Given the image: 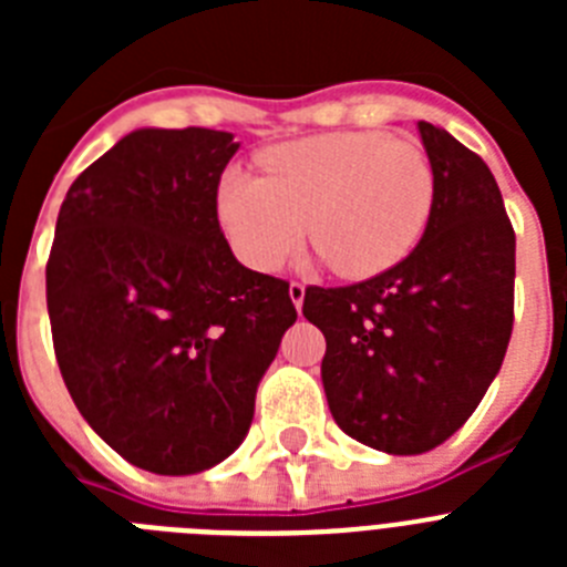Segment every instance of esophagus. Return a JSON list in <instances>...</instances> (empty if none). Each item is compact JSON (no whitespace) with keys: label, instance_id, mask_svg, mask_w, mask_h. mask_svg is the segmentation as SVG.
Returning <instances> with one entry per match:
<instances>
[{"label":"esophagus","instance_id":"esophagus-1","mask_svg":"<svg viewBox=\"0 0 567 567\" xmlns=\"http://www.w3.org/2000/svg\"><path fill=\"white\" fill-rule=\"evenodd\" d=\"M289 298H292V303H295V309H298L300 312V307H303V298H307V287H303V284H289Z\"/></svg>","mask_w":567,"mask_h":567}]
</instances>
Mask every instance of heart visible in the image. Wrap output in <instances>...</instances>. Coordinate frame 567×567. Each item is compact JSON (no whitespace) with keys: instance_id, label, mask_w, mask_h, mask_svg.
<instances>
[{"instance_id":"b5f03b06","label":"heart","mask_w":567,"mask_h":567,"mask_svg":"<svg viewBox=\"0 0 567 567\" xmlns=\"http://www.w3.org/2000/svg\"><path fill=\"white\" fill-rule=\"evenodd\" d=\"M264 175L229 169L218 221L247 267L278 272L309 233L343 278H372L412 252L434 209V169L417 142L327 133L280 144Z\"/></svg>"}]
</instances>
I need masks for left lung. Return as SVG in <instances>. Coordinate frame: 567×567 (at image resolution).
Masks as SVG:
<instances>
[{"instance_id": "obj_1", "label": "left lung", "mask_w": 567, "mask_h": 567, "mask_svg": "<svg viewBox=\"0 0 567 567\" xmlns=\"http://www.w3.org/2000/svg\"><path fill=\"white\" fill-rule=\"evenodd\" d=\"M434 209L417 247L352 287H309L303 315L327 338L320 363L334 423L385 454L452 437L497 378L514 327L517 238L477 153L417 122Z\"/></svg>"}]
</instances>
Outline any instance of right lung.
<instances>
[{
	"mask_svg": "<svg viewBox=\"0 0 567 567\" xmlns=\"http://www.w3.org/2000/svg\"><path fill=\"white\" fill-rule=\"evenodd\" d=\"M240 144L142 127L70 184L48 260L59 369L90 429L153 474H198L244 443L298 320L289 284L247 269L218 224Z\"/></svg>",
	"mask_w": 567,
	"mask_h": 567,
	"instance_id": "1",
	"label": "right lung"
}]
</instances>
